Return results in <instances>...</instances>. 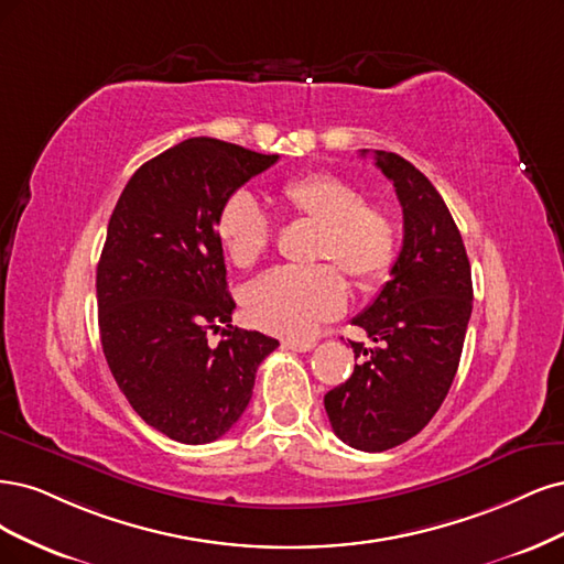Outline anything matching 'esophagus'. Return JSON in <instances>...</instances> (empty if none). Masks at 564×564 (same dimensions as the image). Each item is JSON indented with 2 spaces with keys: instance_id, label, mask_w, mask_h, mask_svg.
Wrapping results in <instances>:
<instances>
[{
  "instance_id": "34e87169",
  "label": "esophagus",
  "mask_w": 564,
  "mask_h": 564,
  "mask_svg": "<svg viewBox=\"0 0 564 564\" xmlns=\"http://www.w3.org/2000/svg\"><path fill=\"white\" fill-rule=\"evenodd\" d=\"M283 347L293 349V351H312L316 344L314 341H302V339H285Z\"/></svg>"
}]
</instances>
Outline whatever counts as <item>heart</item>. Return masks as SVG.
Returning <instances> with one entry per match:
<instances>
[{"label": "heart", "mask_w": 564, "mask_h": 564, "mask_svg": "<svg viewBox=\"0 0 564 564\" xmlns=\"http://www.w3.org/2000/svg\"><path fill=\"white\" fill-rule=\"evenodd\" d=\"M283 208L318 225L314 260L335 262L356 285L384 281L398 260L401 229L389 208L368 204L362 192L335 173H304L281 185ZM271 217L252 194L234 192L217 213V236L229 260L248 269L271 243ZM347 306V283L333 264L276 269L248 288L246 312L262 330L290 339L312 337Z\"/></svg>", "instance_id": "obj_1"}]
</instances>
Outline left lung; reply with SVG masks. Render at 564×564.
I'll return each mask as SVG.
<instances>
[{
	"instance_id": "left-lung-1",
	"label": "left lung",
	"mask_w": 564,
	"mask_h": 564,
	"mask_svg": "<svg viewBox=\"0 0 564 564\" xmlns=\"http://www.w3.org/2000/svg\"><path fill=\"white\" fill-rule=\"evenodd\" d=\"M368 154V150H362ZM403 206V248L391 281L354 323L375 349L323 403L337 438L362 452H384L410 441L438 412L457 375L474 308V283L462 234L443 196L410 161L375 150Z\"/></svg>"
}]
</instances>
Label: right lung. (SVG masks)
I'll use <instances>...</instances> for the list:
<instances>
[{
	"label": "right lung",
	"instance_id": "1",
	"mask_svg": "<svg viewBox=\"0 0 564 564\" xmlns=\"http://www.w3.org/2000/svg\"><path fill=\"white\" fill-rule=\"evenodd\" d=\"M279 154L189 138L133 173L98 262L100 341L121 393L152 429L187 445L239 422L279 339L231 325L217 213ZM220 332L213 345L207 335Z\"/></svg>",
	"mask_w": 564,
	"mask_h": 564
}]
</instances>
